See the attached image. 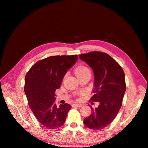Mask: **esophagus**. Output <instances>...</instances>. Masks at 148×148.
<instances>
[{"mask_svg":"<svg viewBox=\"0 0 148 148\" xmlns=\"http://www.w3.org/2000/svg\"><path fill=\"white\" fill-rule=\"evenodd\" d=\"M73 107H79V108H80V107H82V104H73Z\"/></svg>","mask_w":148,"mask_h":148,"instance_id":"34e87169","label":"esophagus"}]
</instances>
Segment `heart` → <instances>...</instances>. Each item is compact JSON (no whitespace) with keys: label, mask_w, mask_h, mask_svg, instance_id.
I'll return each instance as SVG.
<instances>
[{"label":"heart","mask_w":148,"mask_h":148,"mask_svg":"<svg viewBox=\"0 0 148 148\" xmlns=\"http://www.w3.org/2000/svg\"><path fill=\"white\" fill-rule=\"evenodd\" d=\"M88 71H90V70H89V69L87 68V67L84 66H80L77 67V68L75 69V74L77 77H78L79 76V75Z\"/></svg>","instance_id":"heart-1"}]
</instances>
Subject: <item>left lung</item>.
I'll return each mask as SVG.
<instances>
[{
  "label": "left lung",
  "instance_id": "8db88e82",
  "mask_svg": "<svg viewBox=\"0 0 148 148\" xmlns=\"http://www.w3.org/2000/svg\"><path fill=\"white\" fill-rule=\"evenodd\" d=\"M92 69L94 73L95 93L91 100L99 102L98 107L91 109V115L84 119L86 127L100 130L110 124L122 106L126 91L123 69L110 55L93 51L79 55Z\"/></svg>",
  "mask_w": 148,
  "mask_h": 148
}]
</instances>
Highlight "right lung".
<instances>
[{
  "label": "right lung",
  "mask_w": 148,
  "mask_h": 148,
  "mask_svg": "<svg viewBox=\"0 0 148 148\" xmlns=\"http://www.w3.org/2000/svg\"><path fill=\"white\" fill-rule=\"evenodd\" d=\"M78 59L77 55L51 56L33 65L25 77L24 92L29 106L40 124L55 130L62 126L71 106H57L55 92Z\"/></svg>",
  "instance_id": "add662e5"
}]
</instances>
